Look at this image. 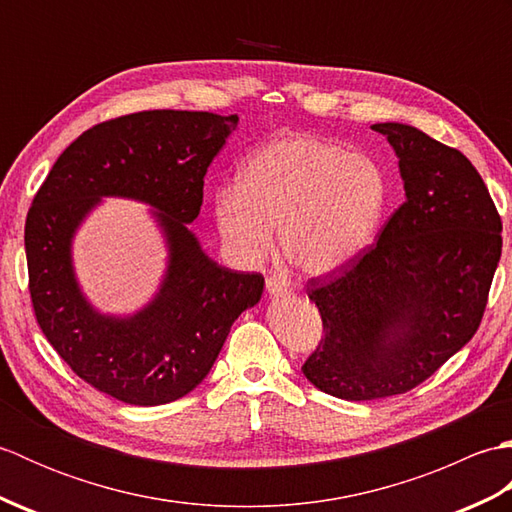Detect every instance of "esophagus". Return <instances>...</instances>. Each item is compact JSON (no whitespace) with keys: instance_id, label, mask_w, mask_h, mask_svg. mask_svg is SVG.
<instances>
[{"instance_id":"34e87169","label":"esophagus","mask_w":512,"mask_h":512,"mask_svg":"<svg viewBox=\"0 0 512 512\" xmlns=\"http://www.w3.org/2000/svg\"><path fill=\"white\" fill-rule=\"evenodd\" d=\"M266 290H268L273 297H284V295H288L286 279L279 277V275H270V277L266 279Z\"/></svg>"}]
</instances>
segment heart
<instances>
[{"mask_svg": "<svg viewBox=\"0 0 512 512\" xmlns=\"http://www.w3.org/2000/svg\"><path fill=\"white\" fill-rule=\"evenodd\" d=\"M389 187L372 160L334 140H277L239 171V189L215 193L213 215L226 248L244 262L273 250V228L286 262L306 275H328L374 242Z\"/></svg>", "mask_w": 512, "mask_h": 512, "instance_id": "1", "label": "heart"}]
</instances>
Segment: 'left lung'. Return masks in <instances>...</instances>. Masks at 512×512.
Wrapping results in <instances>:
<instances>
[{
	"mask_svg": "<svg viewBox=\"0 0 512 512\" xmlns=\"http://www.w3.org/2000/svg\"><path fill=\"white\" fill-rule=\"evenodd\" d=\"M400 158L407 200L361 255L308 279L323 336L303 374L343 400L418 387L473 339L502 257V217L462 151L400 123L372 125Z\"/></svg>",
	"mask_w": 512,
	"mask_h": 512,
	"instance_id": "obj_1",
	"label": "left lung"
}]
</instances>
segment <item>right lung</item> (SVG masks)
Returning <instances> with one entry per match:
<instances>
[{
    "instance_id": "1",
    "label": "right lung",
    "mask_w": 512,
    "mask_h": 512,
    "mask_svg": "<svg viewBox=\"0 0 512 512\" xmlns=\"http://www.w3.org/2000/svg\"><path fill=\"white\" fill-rule=\"evenodd\" d=\"M237 114L147 110L83 132L54 162L26 217L28 290L41 332L72 372L127 405L187 396L211 372L233 321L262 299L264 277L206 257L187 228L204 176ZM101 194L156 205L172 248L161 295L132 320L96 315L71 275L69 239Z\"/></svg>"
}]
</instances>
